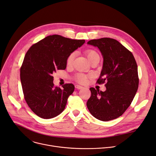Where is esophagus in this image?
<instances>
[{
  "label": "esophagus",
  "mask_w": 156,
  "mask_h": 156,
  "mask_svg": "<svg viewBox=\"0 0 156 156\" xmlns=\"http://www.w3.org/2000/svg\"><path fill=\"white\" fill-rule=\"evenodd\" d=\"M75 88H77V89H82L83 87L82 86H80V85H75Z\"/></svg>",
  "instance_id": "34e87169"
}]
</instances>
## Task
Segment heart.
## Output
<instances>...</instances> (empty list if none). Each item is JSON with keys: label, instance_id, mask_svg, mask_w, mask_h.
Returning <instances> with one entry per match:
<instances>
[{"label": "heart", "instance_id": "obj_1", "mask_svg": "<svg viewBox=\"0 0 156 156\" xmlns=\"http://www.w3.org/2000/svg\"><path fill=\"white\" fill-rule=\"evenodd\" d=\"M86 54L88 57V59L89 60L90 62H91L95 58V57H99L98 53L94 50L87 51ZM75 52H72L69 55V56L68 57L67 61H66L68 65H71L73 63V61L74 59H75ZM76 80L80 83H85L87 81V76L84 75L83 74L80 73L76 76Z\"/></svg>", "mask_w": 156, "mask_h": 156}]
</instances>
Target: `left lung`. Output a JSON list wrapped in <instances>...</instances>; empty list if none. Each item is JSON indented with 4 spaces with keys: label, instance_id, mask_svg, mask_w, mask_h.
I'll return each instance as SVG.
<instances>
[{
    "label": "left lung",
    "instance_id": "8db88e82",
    "mask_svg": "<svg viewBox=\"0 0 156 156\" xmlns=\"http://www.w3.org/2000/svg\"><path fill=\"white\" fill-rule=\"evenodd\" d=\"M87 44L97 47L102 54L103 66L97 83L106 82L105 92L90 88L91 97L87 108L97 119H114L128 109L138 90L136 61L132 53L116 40L102 38L90 40Z\"/></svg>",
    "mask_w": 156,
    "mask_h": 156
}]
</instances>
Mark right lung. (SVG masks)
I'll return each instance as SVG.
<instances>
[{
  "mask_svg": "<svg viewBox=\"0 0 156 156\" xmlns=\"http://www.w3.org/2000/svg\"><path fill=\"white\" fill-rule=\"evenodd\" d=\"M85 42L61 35L46 37L33 45L27 52L20 69L23 91L27 104L35 114L44 119L53 118L65 109L75 86H54L52 74L65 69L69 55Z\"/></svg>",
  "mask_w": 156,
  "mask_h": 156,
  "instance_id": "right-lung-1",
  "label": "right lung"
}]
</instances>
